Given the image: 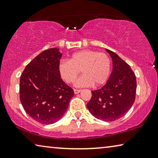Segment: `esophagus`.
Returning <instances> with one entry per match:
<instances>
[{
  "label": "esophagus",
  "mask_w": 158,
  "mask_h": 158,
  "mask_svg": "<svg viewBox=\"0 0 158 158\" xmlns=\"http://www.w3.org/2000/svg\"><path fill=\"white\" fill-rule=\"evenodd\" d=\"M81 90H78V89H74V93L75 94H77V93H79L81 92Z\"/></svg>",
  "instance_id": "1"
}]
</instances>
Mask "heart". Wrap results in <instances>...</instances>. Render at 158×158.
Listing matches in <instances>:
<instances>
[{"label": "heart", "instance_id": "1", "mask_svg": "<svg viewBox=\"0 0 158 158\" xmlns=\"http://www.w3.org/2000/svg\"><path fill=\"white\" fill-rule=\"evenodd\" d=\"M81 70L83 75L76 80L75 86L102 85L110 75V58L105 52L83 50L74 53L70 60H62L59 63L60 76L68 83H73Z\"/></svg>", "mask_w": 158, "mask_h": 158}]
</instances>
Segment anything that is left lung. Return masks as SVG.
<instances>
[{"instance_id":"8db88e82","label":"left lung","mask_w":158,"mask_h":158,"mask_svg":"<svg viewBox=\"0 0 158 158\" xmlns=\"http://www.w3.org/2000/svg\"><path fill=\"white\" fill-rule=\"evenodd\" d=\"M113 60V71L106 84L92 91L87 107L96 118L115 121L130 109L135 99L137 82L130 66L115 52L106 49Z\"/></svg>"}]
</instances>
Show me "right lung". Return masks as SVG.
<instances>
[{
	"instance_id": "right-lung-1",
	"label": "right lung",
	"mask_w": 158,
	"mask_h": 158,
	"mask_svg": "<svg viewBox=\"0 0 158 158\" xmlns=\"http://www.w3.org/2000/svg\"><path fill=\"white\" fill-rule=\"evenodd\" d=\"M61 56L59 48L45 50L26 65L20 76L22 106L30 117L42 124L60 120L74 95L73 90L60 78Z\"/></svg>"
}]
</instances>
